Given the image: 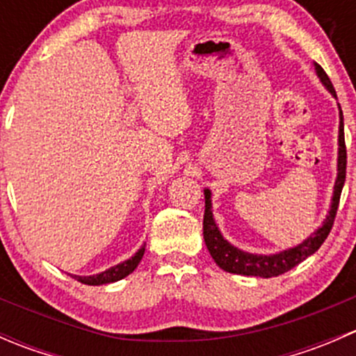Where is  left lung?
<instances>
[{
	"label": "left lung",
	"instance_id": "left-lung-1",
	"mask_svg": "<svg viewBox=\"0 0 356 356\" xmlns=\"http://www.w3.org/2000/svg\"><path fill=\"white\" fill-rule=\"evenodd\" d=\"M315 74H317L318 81L322 82L325 89L337 99L336 91L332 88L331 79L324 72L318 63L314 62ZM337 110H339V134H337V177L334 182V191L331 198V207H329V213L325 215L324 222L321 227L308 236L307 239L300 243V245L282 250L279 253L270 254H260V253H250V251L239 250L238 246L231 245L227 239L222 236L220 229H218L217 222L213 218V210H211V191L204 188V217H203V238L204 245L210 251L211 258L215 264L222 268V270L229 272V274H239V275H250V277H277V275L284 274L307 260L310 254H314L325 238L331 232L334 217H336L337 204H339V196L343 191L344 179H346V146H344V124H343V111H341L339 103H337Z\"/></svg>",
	"mask_w": 356,
	"mask_h": 356
}]
</instances>
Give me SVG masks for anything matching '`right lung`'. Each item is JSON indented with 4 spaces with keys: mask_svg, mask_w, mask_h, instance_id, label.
I'll return each mask as SVG.
<instances>
[{
    "mask_svg": "<svg viewBox=\"0 0 356 356\" xmlns=\"http://www.w3.org/2000/svg\"><path fill=\"white\" fill-rule=\"evenodd\" d=\"M145 246L146 245H143L141 248H139V250L136 251L131 258H127V260L113 265V267L106 268L105 272H99V274H95V275H72V274L70 275L74 279H77L79 282H82V284H88V286H102V284H110V282H117L134 272V268L138 267L139 261H141V258H143V254H145Z\"/></svg>",
    "mask_w": 356,
    "mask_h": 356,
    "instance_id": "add662e5",
    "label": "right lung"
}]
</instances>
